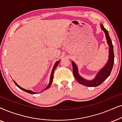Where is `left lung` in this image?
I'll list each match as a JSON object with an SVG mask.
<instances>
[{
	"mask_svg": "<svg viewBox=\"0 0 122 122\" xmlns=\"http://www.w3.org/2000/svg\"><path fill=\"white\" fill-rule=\"evenodd\" d=\"M101 29L104 31L105 34H106V39L107 41V43L109 45V59L107 63L106 66H104V68H103L101 71H99L98 74L97 75L96 77L94 78L93 80L92 81H87L81 78L79 74L78 73V69L77 66H76V63L74 61H72L73 66V76H74L75 78L76 81H78V83L80 84L84 85V86H90V87H93V86H97L99 85H101L105 80H106L111 74V73L112 70L113 64L114 62V51H113V46L112 42L111 39L109 36V33H108L107 30L105 28L102 24L101 25Z\"/></svg>",
	"mask_w": 122,
	"mask_h": 122,
	"instance_id": "8db88e82",
	"label": "left lung"
}]
</instances>
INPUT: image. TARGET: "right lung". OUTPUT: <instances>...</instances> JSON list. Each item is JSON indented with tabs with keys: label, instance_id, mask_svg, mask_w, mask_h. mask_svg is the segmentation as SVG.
Instances as JSON below:
<instances>
[{
	"label": "right lung",
	"instance_id": "add662e5",
	"mask_svg": "<svg viewBox=\"0 0 122 122\" xmlns=\"http://www.w3.org/2000/svg\"><path fill=\"white\" fill-rule=\"evenodd\" d=\"M59 61H57L56 63H55V64H54V67H53L52 71H51V79H50V82H49V84H48V86H47V87H46V89H45L44 90H46V89H48V88H49L50 87V86H51V83H52L53 79V76H54V71H55V69H56V66H58V64H59ZM14 81V82L16 86H17L18 88H20V89L23 90V91H25V92H27V93H29V94H36V93H37L34 92H33V91H29V90H26V89H24V88H23L20 87V86H18V85L17 84V83H16L15 82V81Z\"/></svg>",
	"mask_w": 122,
	"mask_h": 122
}]
</instances>
